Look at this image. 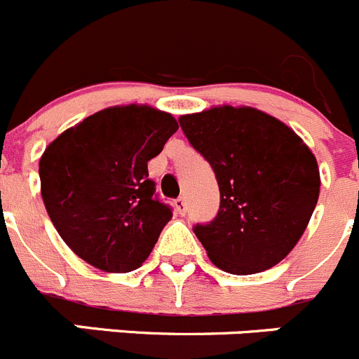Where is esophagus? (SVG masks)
<instances>
[{"instance_id": "obj_1", "label": "esophagus", "mask_w": 359, "mask_h": 359, "mask_svg": "<svg viewBox=\"0 0 359 359\" xmlns=\"http://www.w3.org/2000/svg\"><path fill=\"white\" fill-rule=\"evenodd\" d=\"M174 208H176V211L180 215H185L187 213V201H185V197H180V199L174 201Z\"/></svg>"}]
</instances>
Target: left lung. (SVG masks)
Masks as SVG:
<instances>
[{"label":"left lung","instance_id":"1","mask_svg":"<svg viewBox=\"0 0 359 359\" xmlns=\"http://www.w3.org/2000/svg\"><path fill=\"white\" fill-rule=\"evenodd\" d=\"M180 125L220 189L215 220L194 227L210 261L234 275L278 264L305 233L319 199V167L309 146L254 107H211L182 116Z\"/></svg>","mask_w":359,"mask_h":359}]
</instances>
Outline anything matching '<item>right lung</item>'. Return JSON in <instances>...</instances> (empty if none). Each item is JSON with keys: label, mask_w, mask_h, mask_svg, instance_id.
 Returning a JSON list of instances; mask_svg holds the SVG:
<instances>
[{"label": "right lung", "mask_w": 359, "mask_h": 359, "mask_svg": "<svg viewBox=\"0 0 359 359\" xmlns=\"http://www.w3.org/2000/svg\"><path fill=\"white\" fill-rule=\"evenodd\" d=\"M177 130L169 112L116 105L57 135L39 163L46 210L75 255L107 273L137 269L172 211L155 197L148 162Z\"/></svg>", "instance_id": "add662e5"}]
</instances>
